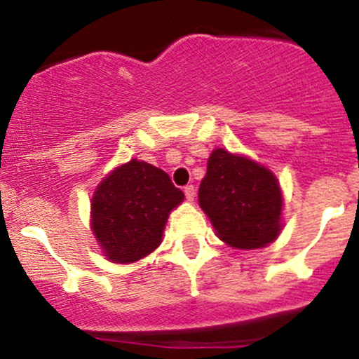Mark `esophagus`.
I'll use <instances>...</instances> for the list:
<instances>
[{"label":"esophagus","mask_w":359,"mask_h":359,"mask_svg":"<svg viewBox=\"0 0 359 359\" xmlns=\"http://www.w3.org/2000/svg\"><path fill=\"white\" fill-rule=\"evenodd\" d=\"M184 194H186L187 201H194V196H196V189H194V186H186V187H184Z\"/></svg>","instance_id":"34e87169"}]
</instances>
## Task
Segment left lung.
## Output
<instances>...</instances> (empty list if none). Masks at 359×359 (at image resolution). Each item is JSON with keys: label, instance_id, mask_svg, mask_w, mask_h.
I'll return each instance as SVG.
<instances>
[{"label": "left lung", "instance_id": "8db88e82", "mask_svg": "<svg viewBox=\"0 0 359 359\" xmlns=\"http://www.w3.org/2000/svg\"><path fill=\"white\" fill-rule=\"evenodd\" d=\"M200 205L220 240L236 248H260L280 234L283 198L276 177L226 149L210 154Z\"/></svg>", "mask_w": 359, "mask_h": 359}]
</instances>
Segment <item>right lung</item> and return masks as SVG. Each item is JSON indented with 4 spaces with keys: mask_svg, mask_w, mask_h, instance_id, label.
Masks as SVG:
<instances>
[{
    "mask_svg": "<svg viewBox=\"0 0 359 359\" xmlns=\"http://www.w3.org/2000/svg\"><path fill=\"white\" fill-rule=\"evenodd\" d=\"M182 200L163 170L132 159L97 187L92 231L112 262H135L158 248L170 210Z\"/></svg>",
    "mask_w": 359,
    "mask_h": 359,
    "instance_id": "right-lung-1",
    "label": "right lung"
}]
</instances>
